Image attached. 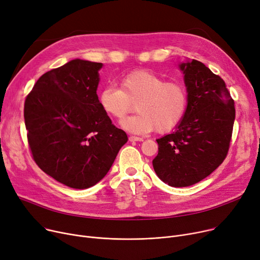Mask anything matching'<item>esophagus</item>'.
<instances>
[{"label": "esophagus", "mask_w": 260, "mask_h": 260, "mask_svg": "<svg viewBox=\"0 0 260 260\" xmlns=\"http://www.w3.org/2000/svg\"><path fill=\"white\" fill-rule=\"evenodd\" d=\"M128 140H129V141H143V138L136 137V136H129Z\"/></svg>", "instance_id": "esophagus-1"}]
</instances>
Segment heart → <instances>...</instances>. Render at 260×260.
<instances>
[{
	"label": "heart",
	"instance_id": "obj_1",
	"mask_svg": "<svg viewBox=\"0 0 260 260\" xmlns=\"http://www.w3.org/2000/svg\"><path fill=\"white\" fill-rule=\"evenodd\" d=\"M98 99L102 111L119 121L136 105L139 113L122 122V126L129 132L169 133L185 116L188 92L181 82L167 81L149 71H134L122 77L120 88L107 86L100 91Z\"/></svg>",
	"mask_w": 260,
	"mask_h": 260
}]
</instances>
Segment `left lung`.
Here are the masks:
<instances>
[{"mask_svg": "<svg viewBox=\"0 0 260 260\" xmlns=\"http://www.w3.org/2000/svg\"><path fill=\"white\" fill-rule=\"evenodd\" d=\"M188 92L184 118L170 135L157 139L153 167L171 186L193 185L225 159L233 133L235 105L225 82L200 61L180 64Z\"/></svg>", "mask_w": 260, "mask_h": 260, "instance_id": "8db88e82", "label": "left lung"}]
</instances>
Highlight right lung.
Masks as SVG:
<instances>
[{"instance_id": "1", "label": "right lung", "mask_w": 260, "mask_h": 260, "mask_svg": "<svg viewBox=\"0 0 260 260\" xmlns=\"http://www.w3.org/2000/svg\"><path fill=\"white\" fill-rule=\"evenodd\" d=\"M102 63L73 60L41 76L24 104L27 141L44 173L73 188L98 183L127 142L99 104Z\"/></svg>"}]
</instances>
